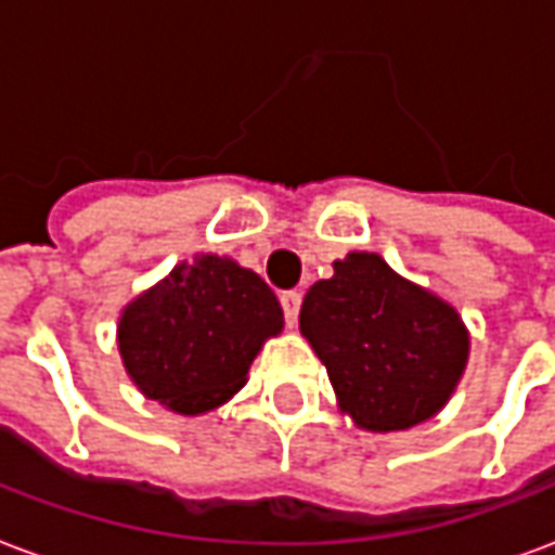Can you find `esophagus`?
<instances>
[{"label": "esophagus", "instance_id": "esophagus-1", "mask_svg": "<svg viewBox=\"0 0 555 555\" xmlns=\"http://www.w3.org/2000/svg\"><path fill=\"white\" fill-rule=\"evenodd\" d=\"M279 300H282V312H285V321H288V326L297 324V314H300V302H302L300 294H297V291H285Z\"/></svg>", "mask_w": 555, "mask_h": 555}]
</instances>
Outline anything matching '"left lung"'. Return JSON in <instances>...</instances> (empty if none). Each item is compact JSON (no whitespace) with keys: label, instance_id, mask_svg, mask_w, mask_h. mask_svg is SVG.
<instances>
[{"label":"left lung","instance_id":"8db88e82","mask_svg":"<svg viewBox=\"0 0 555 555\" xmlns=\"http://www.w3.org/2000/svg\"><path fill=\"white\" fill-rule=\"evenodd\" d=\"M300 333L326 365L338 410L372 434L437 416L469 360V330L452 302L377 253L333 261V276L302 300Z\"/></svg>","mask_w":555,"mask_h":555}]
</instances>
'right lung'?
<instances>
[{"instance_id":"add662e5","label":"right lung","mask_w":555,"mask_h":555,"mask_svg":"<svg viewBox=\"0 0 555 555\" xmlns=\"http://www.w3.org/2000/svg\"><path fill=\"white\" fill-rule=\"evenodd\" d=\"M285 314L276 294L229 255L198 253L118 314V353L139 392L171 413L202 416L243 384Z\"/></svg>"}]
</instances>
